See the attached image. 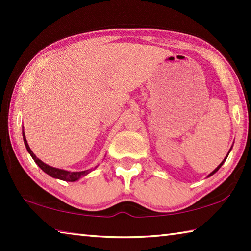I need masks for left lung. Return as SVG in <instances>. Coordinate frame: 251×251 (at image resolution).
I'll return each instance as SVG.
<instances>
[{
  "label": "left lung",
  "instance_id": "1",
  "mask_svg": "<svg viewBox=\"0 0 251 251\" xmlns=\"http://www.w3.org/2000/svg\"><path fill=\"white\" fill-rule=\"evenodd\" d=\"M227 157H228V155H227V156H226V158H225V159H224V160H223V163H222V164H220V165H219V166H218V167H217V168H216V169H215V171H214V172H212V173H210V174H209V176H211V175H214V174H215V173H216V172H217V171H218V169H219V168H220V167H222V165H223V164H224V163H225V160H226V159H227Z\"/></svg>",
  "mask_w": 251,
  "mask_h": 251
}]
</instances>
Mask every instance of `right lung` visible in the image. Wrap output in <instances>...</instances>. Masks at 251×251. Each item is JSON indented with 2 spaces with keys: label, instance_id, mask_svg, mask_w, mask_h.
<instances>
[{
  "label": "right lung",
  "instance_id": "right-lung-1",
  "mask_svg": "<svg viewBox=\"0 0 251 251\" xmlns=\"http://www.w3.org/2000/svg\"><path fill=\"white\" fill-rule=\"evenodd\" d=\"M23 139H24L25 146H26V150L29 152V155L32 156V158L34 159V161H35V163L39 165V167L42 169V171L45 172L50 176H52L54 178H58V179L65 180V181H75V180L79 179L80 177H83L85 175H87L88 173H91V171L67 172V171H64V169H58V168H54L52 166H49V165H46L45 163H43V161L40 160L35 155H34V152L31 151V148H29L28 144L26 142V138H25L24 131H23Z\"/></svg>",
  "mask_w": 251,
  "mask_h": 251
}]
</instances>
